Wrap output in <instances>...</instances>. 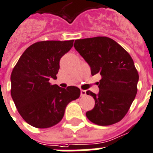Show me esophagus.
<instances>
[{"label":"esophagus","instance_id":"1","mask_svg":"<svg viewBox=\"0 0 153 153\" xmlns=\"http://www.w3.org/2000/svg\"><path fill=\"white\" fill-rule=\"evenodd\" d=\"M80 94H81L82 97H84V96H86V91H84V90H81V91H80Z\"/></svg>","mask_w":153,"mask_h":153}]
</instances>
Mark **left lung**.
<instances>
[{
  "label": "left lung",
  "instance_id": "left-lung-1",
  "mask_svg": "<svg viewBox=\"0 0 153 153\" xmlns=\"http://www.w3.org/2000/svg\"><path fill=\"white\" fill-rule=\"evenodd\" d=\"M74 47L91 67V74H100L99 92L86 91L95 101L87 118L98 126L118 122L127 114L137 92L139 75L133 59L114 39L105 36L77 39Z\"/></svg>",
  "mask_w": 153,
  "mask_h": 153
}]
</instances>
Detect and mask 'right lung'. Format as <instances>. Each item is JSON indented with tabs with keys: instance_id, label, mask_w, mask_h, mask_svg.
<instances>
[{
	"instance_id": "right-lung-1",
	"label": "right lung",
	"mask_w": 153,
	"mask_h": 153,
	"mask_svg": "<svg viewBox=\"0 0 153 153\" xmlns=\"http://www.w3.org/2000/svg\"><path fill=\"white\" fill-rule=\"evenodd\" d=\"M74 40L41 41L28 47L11 74V95L19 114L27 124L39 128L59 122L69 102L80 96L76 86L67 89L51 85L59 61L71 50Z\"/></svg>"
}]
</instances>
